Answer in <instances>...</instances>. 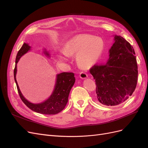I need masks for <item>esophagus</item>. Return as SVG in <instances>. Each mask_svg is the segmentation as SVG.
Masks as SVG:
<instances>
[{
  "label": "esophagus",
  "mask_w": 148,
  "mask_h": 148,
  "mask_svg": "<svg viewBox=\"0 0 148 148\" xmlns=\"http://www.w3.org/2000/svg\"><path fill=\"white\" fill-rule=\"evenodd\" d=\"M79 77L82 79H86L88 78V75L84 72H82L79 73Z\"/></svg>",
  "instance_id": "34e87169"
}]
</instances>
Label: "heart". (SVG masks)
I'll return each instance as SVG.
<instances>
[{"label":"heart","instance_id":"heart-1","mask_svg":"<svg viewBox=\"0 0 148 148\" xmlns=\"http://www.w3.org/2000/svg\"><path fill=\"white\" fill-rule=\"evenodd\" d=\"M103 49L104 42L101 38L91 35H77L65 42L63 52L59 54L58 59L60 62H66L68 56L77 54L78 65L86 69L99 60Z\"/></svg>","mask_w":148,"mask_h":148}]
</instances>
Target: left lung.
I'll return each instance as SVG.
<instances>
[{
	"label": "left lung",
	"mask_w": 148,
	"mask_h": 148,
	"mask_svg": "<svg viewBox=\"0 0 148 148\" xmlns=\"http://www.w3.org/2000/svg\"><path fill=\"white\" fill-rule=\"evenodd\" d=\"M109 57L103 65L89 70L95 79L97 100L101 104L115 106L132 95L138 79V65L133 47L120 36L114 35Z\"/></svg>",
	"instance_id": "left-lung-1"
}]
</instances>
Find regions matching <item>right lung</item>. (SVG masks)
Here are the masks:
<instances>
[{
    "label": "right lung",
    "mask_w": 148,
    "mask_h": 148,
    "mask_svg": "<svg viewBox=\"0 0 148 148\" xmlns=\"http://www.w3.org/2000/svg\"><path fill=\"white\" fill-rule=\"evenodd\" d=\"M31 49L28 43H24L21 49L18 52L15 60V66L14 69V79L16 84L18 91L21 99L28 108L33 111L39 114L46 115H54L59 113L63 110L66 103L68 102V98L71 88L75 82V75L73 73L62 72L57 74L54 88L51 95L46 100L37 103H32L28 101L22 95L20 88L18 84L16 75L17 72V63L20 58L27 53ZM43 53L46 57L50 58L49 52L46 48L43 49Z\"/></svg>",
    "instance_id": "obj_1"
}]
</instances>
